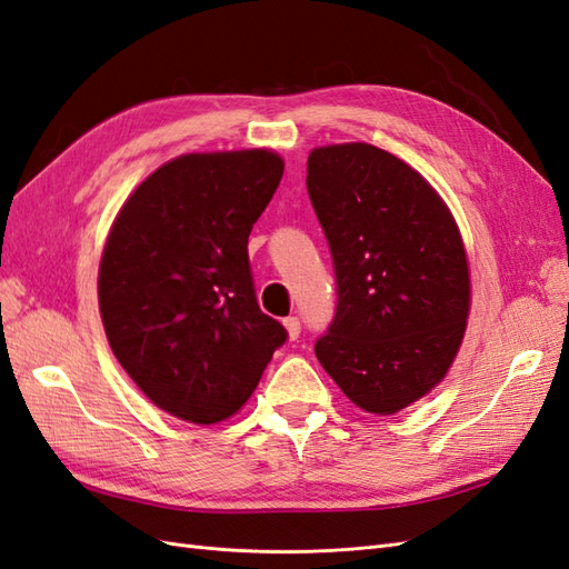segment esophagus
I'll return each mask as SVG.
<instances>
[{"label": "esophagus", "mask_w": 569, "mask_h": 569, "mask_svg": "<svg viewBox=\"0 0 569 569\" xmlns=\"http://www.w3.org/2000/svg\"><path fill=\"white\" fill-rule=\"evenodd\" d=\"M284 328H287L289 340H297V337L301 335V320L297 316H289V318H284Z\"/></svg>", "instance_id": "1"}]
</instances>
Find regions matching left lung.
Returning <instances> with one entry per match:
<instances>
[{"label":"left lung","mask_w":569,"mask_h":569,"mask_svg":"<svg viewBox=\"0 0 569 569\" xmlns=\"http://www.w3.org/2000/svg\"><path fill=\"white\" fill-rule=\"evenodd\" d=\"M306 187L337 284L316 357L351 402L386 417L438 386L462 345V237L431 183L376 146L316 148Z\"/></svg>","instance_id":"1"}]
</instances>
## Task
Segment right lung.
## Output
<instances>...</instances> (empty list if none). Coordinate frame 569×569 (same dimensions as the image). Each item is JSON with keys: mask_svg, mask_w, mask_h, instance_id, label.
I'll return each instance as SVG.
<instances>
[{"mask_svg": "<svg viewBox=\"0 0 569 569\" xmlns=\"http://www.w3.org/2000/svg\"><path fill=\"white\" fill-rule=\"evenodd\" d=\"M282 172L270 150L181 156L131 193L107 237V340L136 386L183 421L237 413L287 342L260 311L249 263V234Z\"/></svg>", "mask_w": 569, "mask_h": 569, "instance_id": "1", "label": "right lung"}]
</instances>
